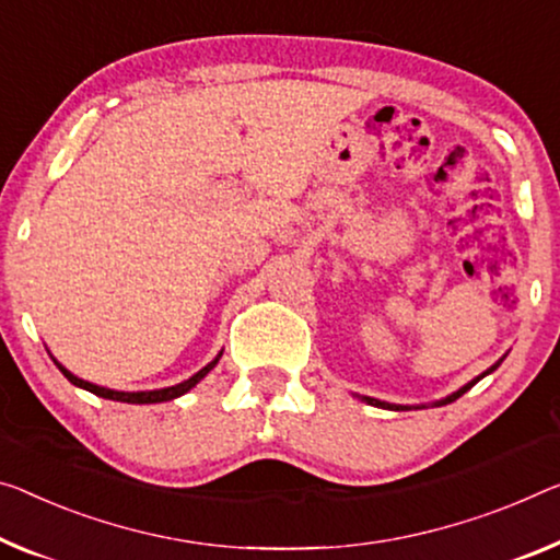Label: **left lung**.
Returning <instances> with one entry per match:
<instances>
[{
    "label": "left lung",
    "instance_id": "8db88e82",
    "mask_svg": "<svg viewBox=\"0 0 560 560\" xmlns=\"http://www.w3.org/2000/svg\"><path fill=\"white\" fill-rule=\"evenodd\" d=\"M498 365H501V360H498V363H495V365H493V368H488V370H486V373H483V375H478V377H476V381H470V383H468V385H463V388H460V390H458V393H453V395H448V398H445V400H441V402H438V406H448V402H453V400H458V398H460V395H463V393H468V390H470V388H472V385H476V383H478V381H480V377H486V375H488V373H493V370H495V368H498ZM363 400H365V402H370V406H377V408H393V410H408V408H402V406H390V402H383V400H375V398H363Z\"/></svg>",
    "mask_w": 560,
    "mask_h": 560
}]
</instances>
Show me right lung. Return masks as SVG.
I'll return each instance as SVG.
<instances>
[{
    "label": "right lung",
    "instance_id": "1",
    "mask_svg": "<svg viewBox=\"0 0 560 560\" xmlns=\"http://www.w3.org/2000/svg\"><path fill=\"white\" fill-rule=\"evenodd\" d=\"M220 355H222V352H220ZM220 355L214 358L210 365H205V368L200 370V373H195V375L190 377V381H185V383H179V385H172V388H162V390H142V393H122V390H109V388H100V385L88 383V381H82V377L72 375L70 370L62 368V365H59V363H57V368L62 370V375H65L67 381H70L72 385H77V388H84V390H90V393H94V395H100V398H107V400H119V402H165V400H172V398H179V395H185L187 390L195 388V385L200 383L202 377L208 375L214 365H218Z\"/></svg>",
    "mask_w": 560,
    "mask_h": 560
}]
</instances>
